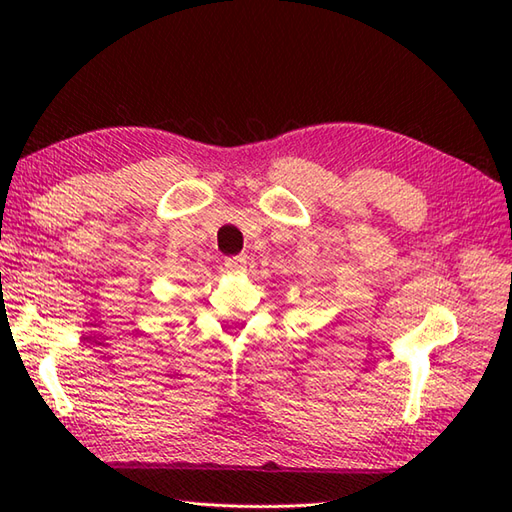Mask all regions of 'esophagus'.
Here are the masks:
<instances>
[{
    "instance_id": "obj_1",
    "label": "esophagus",
    "mask_w": 512,
    "mask_h": 512,
    "mask_svg": "<svg viewBox=\"0 0 512 512\" xmlns=\"http://www.w3.org/2000/svg\"><path fill=\"white\" fill-rule=\"evenodd\" d=\"M246 262H248V255L226 257L224 259V268L228 270V273H242V270L246 268Z\"/></svg>"
}]
</instances>
